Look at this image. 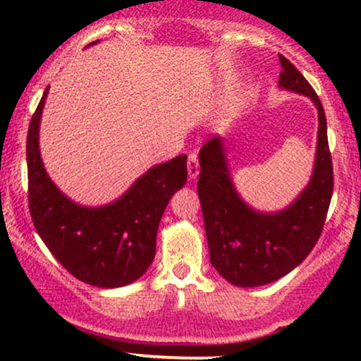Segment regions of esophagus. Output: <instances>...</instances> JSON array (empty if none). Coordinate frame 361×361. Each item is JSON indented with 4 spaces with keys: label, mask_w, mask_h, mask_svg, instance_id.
Instances as JSON below:
<instances>
[{
    "label": "esophagus",
    "mask_w": 361,
    "mask_h": 361,
    "mask_svg": "<svg viewBox=\"0 0 361 361\" xmlns=\"http://www.w3.org/2000/svg\"><path fill=\"white\" fill-rule=\"evenodd\" d=\"M198 173H200V166H198V156L193 152V154L188 156V176H190V180H195V178L198 176Z\"/></svg>",
    "instance_id": "esophagus-1"
}]
</instances>
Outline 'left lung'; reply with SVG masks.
<instances>
[{"label":"left lung","instance_id":"left-lung-1","mask_svg":"<svg viewBox=\"0 0 361 361\" xmlns=\"http://www.w3.org/2000/svg\"><path fill=\"white\" fill-rule=\"evenodd\" d=\"M279 57L280 88L309 97L319 117L312 176L299 197L279 212H259L239 197L219 135L210 139L198 154L197 190L210 263L235 287H261L299 267L316 246L333 197V161L324 109L299 69L281 54Z\"/></svg>","mask_w":361,"mask_h":361}]
</instances>
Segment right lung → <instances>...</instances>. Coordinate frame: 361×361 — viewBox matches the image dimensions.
I'll return each mask as SVG.
<instances>
[{"mask_svg":"<svg viewBox=\"0 0 361 361\" xmlns=\"http://www.w3.org/2000/svg\"><path fill=\"white\" fill-rule=\"evenodd\" d=\"M47 93L49 86L27 135L28 207L37 233L78 280L100 288L132 283L154 259L161 217L169 198L186 183V156L149 168L109 205L76 204L54 185L40 157L39 128Z\"/></svg>","mask_w":361,"mask_h":361,"instance_id":"add662e5","label":"right lung"}]
</instances>
